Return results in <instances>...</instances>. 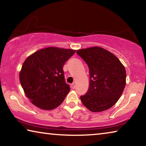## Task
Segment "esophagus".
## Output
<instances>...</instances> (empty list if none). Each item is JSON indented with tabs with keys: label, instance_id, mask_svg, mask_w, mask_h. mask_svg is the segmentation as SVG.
Listing matches in <instances>:
<instances>
[{
	"label": "esophagus",
	"instance_id": "obj_1",
	"mask_svg": "<svg viewBox=\"0 0 146 146\" xmlns=\"http://www.w3.org/2000/svg\"><path fill=\"white\" fill-rule=\"evenodd\" d=\"M71 88L72 89H75V84H71Z\"/></svg>",
	"mask_w": 146,
	"mask_h": 146
}]
</instances>
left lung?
Segmentation results:
<instances>
[{
  "label": "left lung",
  "instance_id": "left-lung-1",
  "mask_svg": "<svg viewBox=\"0 0 146 146\" xmlns=\"http://www.w3.org/2000/svg\"><path fill=\"white\" fill-rule=\"evenodd\" d=\"M90 70V87L80 97L86 108L92 112L107 110L117 103L124 90L126 71L117 56L95 46L76 51Z\"/></svg>",
  "mask_w": 146,
  "mask_h": 146
}]
</instances>
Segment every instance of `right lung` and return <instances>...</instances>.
Masks as SVG:
<instances>
[{
  "instance_id": "obj_1",
  "label": "right lung",
  "mask_w": 146,
  "mask_h": 146,
  "mask_svg": "<svg viewBox=\"0 0 146 146\" xmlns=\"http://www.w3.org/2000/svg\"><path fill=\"white\" fill-rule=\"evenodd\" d=\"M75 51L49 47L26 59L20 71V82L33 104L42 110H51L62 103L70 91L65 82L63 66Z\"/></svg>"
}]
</instances>
